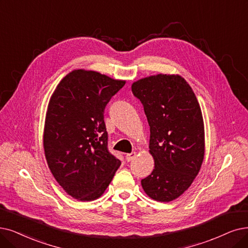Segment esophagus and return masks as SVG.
I'll return each instance as SVG.
<instances>
[{"label":"esophagus","instance_id":"obj_1","mask_svg":"<svg viewBox=\"0 0 248 248\" xmlns=\"http://www.w3.org/2000/svg\"><path fill=\"white\" fill-rule=\"evenodd\" d=\"M136 156V153H131V154H127L126 155V161L127 162H130L132 161L133 158Z\"/></svg>","mask_w":248,"mask_h":248}]
</instances>
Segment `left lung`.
I'll list each match as a JSON object with an SVG mask.
<instances>
[{
    "label": "left lung",
    "instance_id": "left-lung-1",
    "mask_svg": "<svg viewBox=\"0 0 248 248\" xmlns=\"http://www.w3.org/2000/svg\"><path fill=\"white\" fill-rule=\"evenodd\" d=\"M134 96L151 127L152 174L141 180L151 199L168 202L179 197L199 174L204 156V127L199 102L179 75L157 74L135 81Z\"/></svg>",
    "mask_w": 248,
    "mask_h": 248
}]
</instances>
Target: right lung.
<instances>
[{
  "instance_id": "obj_1",
  "label": "right lung",
  "mask_w": 248,
  "mask_h": 248,
  "mask_svg": "<svg viewBox=\"0 0 248 248\" xmlns=\"http://www.w3.org/2000/svg\"><path fill=\"white\" fill-rule=\"evenodd\" d=\"M124 84V80L78 69L62 79L49 100L45 155L57 182L78 201L98 199L121 165L108 150L104 112Z\"/></svg>"
}]
</instances>
